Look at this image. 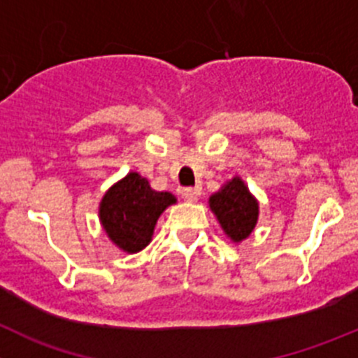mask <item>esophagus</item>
<instances>
[{
	"instance_id": "obj_1",
	"label": "esophagus",
	"mask_w": 358,
	"mask_h": 358,
	"mask_svg": "<svg viewBox=\"0 0 358 358\" xmlns=\"http://www.w3.org/2000/svg\"><path fill=\"white\" fill-rule=\"evenodd\" d=\"M200 192L196 188H182L181 196L186 200V202H196L199 200Z\"/></svg>"
}]
</instances>
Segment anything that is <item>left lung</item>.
<instances>
[{"instance_id": "left-lung-1", "label": "left lung", "mask_w": 358, "mask_h": 358, "mask_svg": "<svg viewBox=\"0 0 358 358\" xmlns=\"http://www.w3.org/2000/svg\"><path fill=\"white\" fill-rule=\"evenodd\" d=\"M209 207L234 243L248 239L257 227L258 202L241 177L230 179L220 192L210 195Z\"/></svg>"}]
</instances>
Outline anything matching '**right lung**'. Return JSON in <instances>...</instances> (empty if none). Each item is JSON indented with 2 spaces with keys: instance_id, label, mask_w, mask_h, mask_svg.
Wrapping results in <instances>:
<instances>
[{
  "instance_id": "obj_1",
  "label": "right lung",
  "mask_w": 358,
  "mask_h": 358,
  "mask_svg": "<svg viewBox=\"0 0 358 358\" xmlns=\"http://www.w3.org/2000/svg\"><path fill=\"white\" fill-rule=\"evenodd\" d=\"M172 203V193L155 192L145 177L130 172L103 195L100 221L115 246L137 253L151 243L156 221Z\"/></svg>"
}]
</instances>
